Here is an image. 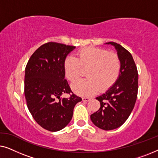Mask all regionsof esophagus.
<instances>
[{"mask_svg": "<svg viewBox=\"0 0 158 158\" xmlns=\"http://www.w3.org/2000/svg\"><path fill=\"white\" fill-rule=\"evenodd\" d=\"M82 99H83V101H84V102H87V101H89L90 100V98H89V97H83Z\"/></svg>", "mask_w": 158, "mask_h": 158, "instance_id": "1", "label": "esophagus"}]
</instances>
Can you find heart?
Segmentation results:
<instances>
[{
  "mask_svg": "<svg viewBox=\"0 0 158 158\" xmlns=\"http://www.w3.org/2000/svg\"><path fill=\"white\" fill-rule=\"evenodd\" d=\"M86 70L88 78L73 83V90L83 96H90L98 90L105 91L115 83L119 76V56L105 49L88 47L80 50L76 58L69 56L64 60V75L70 82L77 81Z\"/></svg>",
  "mask_w": 158,
  "mask_h": 158,
  "instance_id": "b5f03b06",
  "label": "heart"
}]
</instances>
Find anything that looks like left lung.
Listing matches in <instances>:
<instances>
[{
	"label": "left lung",
	"mask_w": 158,
	"mask_h": 158,
	"mask_svg": "<svg viewBox=\"0 0 158 158\" xmlns=\"http://www.w3.org/2000/svg\"><path fill=\"white\" fill-rule=\"evenodd\" d=\"M115 47L121 60L117 81L105 94L97 97L101 106L90 115L92 122L103 130H112L122 126L135 107L138 92V73L131 53L116 42H107Z\"/></svg>",
	"instance_id": "obj_1"
}]
</instances>
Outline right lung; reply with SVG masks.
<instances>
[{"label": "right lung", "instance_id": "obj_1", "mask_svg": "<svg viewBox=\"0 0 158 158\" xmlns=\"http://www.w3.org/2000/svg\"><path fill=\"white\" fill-rule=\"evenodd\" d=\"M75 48L57 42L40 46L29 58L25 69L24 94L34 120L50 131L61 130L72 119L73 109L82 101L64 79V62ZM70 94L68 99L62 94Z\"/></svg>", "mask_w": 158, "mask_h": 158}]
</instances>
